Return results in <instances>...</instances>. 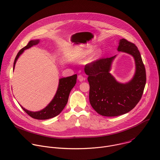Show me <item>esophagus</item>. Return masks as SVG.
I'll return each instance as SVG.
<instances>
[{
    "instance_id": "34e87169",
    "label": "esophagus",
    "mask_w": 160,
    "mask_h": 160,
    "mask_svg": "<svg viewBox=\"0 0 160 160\" xmlns=\"http://www.w3.org/2000/svg\"><path fill=\"white\" fill-rule=\"evenodd\" d=\"M78 79L80 82H83V80H85V78L82 75H79L78 76Z\"/></svg>"
}]
</instances>
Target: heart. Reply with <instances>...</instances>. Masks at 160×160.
<instances>
[{
	"instance_id": "heart-1",
	"label": "heart",
	"mask_w": 160,
	"mask_h": 160,
	"mask_svg": "<svg viewBox=\"0 0 160 160\" xmlns=\"http://www.w3.org/2000/svg\"><path fill=\"white\" fill-rule=\"evenodd\" d=\"M93 51V48H90L88 49H83L79 52L77 53L73 58L72 60L73 61L80 62L84 60L88 55H89L91 52ZM102 55V51L101 49H97L95 51H94L91 55L88 58V62H92L96 60H98Z\"/></svg>"
}]
</instances>
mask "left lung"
I'll list each match as a JSON object with an SVG mask.
<instances>
[{
    "mask_svg": "<svg viewBox=\"0 0 160 160\" xmlns=\"http://www.w3.org/2000/svg\"><path fill=\"white\" fill-rule=\"evenodd\" d=\"M117 51L127 53L134 59L135 71L129 82L120 83L110 73L116 55L97 60L85 68L90 85V103L104 117L120 116L134 108L141 99L146 82V69L136 45L122 38Z\"/></svg>",
    "mask_w": 160,
    "mask_h": 160,
    "instance_id": "obj_1",
    "label": "left lung"
}]
</instances>
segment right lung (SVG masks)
I'll return each mask as SVG.
<instances>
[{"label": "right lung", "instance_id": "1", "mask_svg": "<svg viewBox=\"0 0 160 160\" xmlns=\"http://www.w3.org/2000/svg\"><path fill=\"white\" fill-rule=\"evenodd\" d=\"M40 42L39 39L30 40L27 45L21 49L18 53L14 62L13 70L14 69L16 62L20 56V55L24 52L25 50L32 48L33 45H37ZM77 78V75L68 77L66 78H61L59 80V85L56 91V93L53 98L52 100L49 104L44 108L43 109L38 111H31L26 109L22 106V108L29 116L32 118L37 120H48L54 118L58 116L59 114L63 110L65 106L66 105L69 98L70 93L72 89L74 87L76 84Z\"/></svg>", "mask_w": 160, "mask_h": 160}]
</instances>
